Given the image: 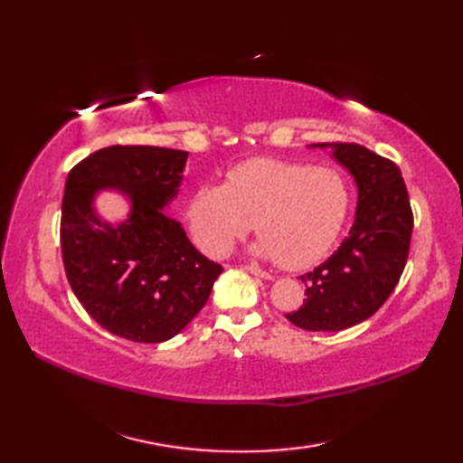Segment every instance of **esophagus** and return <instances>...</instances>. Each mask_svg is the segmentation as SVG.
Here are the masks:
<instances>
[{
    "label": "esophagus",
    "mask_w": 463,
    "mask_h": 463,
    "mask_svg": "<svg viewBox=\"0 0 463 463\" xmlns=\"http://www.w3.org/2000/svg\"><path fill=\"white\" fill-rule=\"evenodd\" d=\"M243 269L245 270H249L250 274H255V276H260V278H266V279H269V278H272L269 272H264L262 269H259V266L257 264H245L243 266Z\"/></svg>",
    "instance_id": "esophagus-1"
}]
</instances>
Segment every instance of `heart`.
<instances>
[{"label": "heart", "mask_w": 463, "mask_h": 463, "mask_svg": "<svg viewBox=\"0 0 463 463\" xmlns=\"http://www.w3.org/2000/svg\"><path fill=\"white\" fill-rule=\"evenodd\" d=\"M347 206V185L332 167L253 158L233 165L223 185L194 191L187 220L194 243L210 257L226 255L255 222L257 253L299 270L332 247Z\"/></svg>", "instance_id": "b5f03b06"}]
</instances>
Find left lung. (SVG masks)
I'll list each match as a JSON object with an SVG mask.
<instances>
[{"mask_svg":"<svg viewBox=\"0 0 463 463\" xmlns=\"http://www.w3.org/2000/svg\"><path fill=\"white\" fill-rule=\"evenodd\" d=\"M355 177L359 203L349 235L332 257L299 276L303 305L286 318L303 330L338 332L373 317L400 282L413 213L400 167L355 143H318Z\"/></svg>","mask_w":463,"mask_h":463,"instance_id":"1","label":"left lung"}]
</instances>
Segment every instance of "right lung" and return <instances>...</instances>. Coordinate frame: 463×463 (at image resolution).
I'll return each mask as SVG.
<instances>
[{
    "mask_svg": "<svg viewBox=\"0 0 463 463\" xmlns=\"http://www.w3.org/2000/svg\"><path fill=\"white\" fill-rule=\"evenodd\" d=\"M185 162V150L114 145L67 175L60 235L69 286L98 325L125 340L174 338L203 309L223 270L164 213ZM108 186L132 199V216L118 227L91 210L93 193Z\"/></svg>",
    "mask_w": 463,
    "mask_h": 463,
    "instance_id": "right-lung-1",
    "label": "right lung"
}]
</instances>
